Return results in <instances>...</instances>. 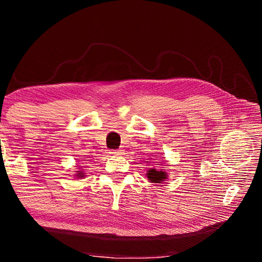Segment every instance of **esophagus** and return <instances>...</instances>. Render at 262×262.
Listing matches in <instances>:
<instances>
[{
  "instance_id": "1",
  "label": "esophagus",
  "mask_w": 262,
  "mask_h": 262,
  "mask_svg": "<svg viewBox=\"0 0 262 262\" xmlns=\"http://www.w3.org/2000/svg\"><path fill=\"white\" fill-rule=\"evenodd\" d=\"M121 151H122V150L117 149V150H112V151H111V154H112V155H121Z\"/></svg>"
}]
</instances>
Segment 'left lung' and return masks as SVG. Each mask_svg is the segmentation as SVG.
Returning <instances> with one entry per match:
<instances>
[{"instance_id":"1","label":"left lung","mask_w":262,"mask_h":262,"mask_svg":"<svg viewBox=\"0 0 262 262\" xmlns=\"http://www.w3.org/2000/svg\"><path fill=\"white\" fill-rule=\"evenodd\" d=\"M148 178L149 180H151L152 183H159L163 179H165V173L162 171H156L155 168H151V170L148 171Z\"/></svg>"}]
</instances>
